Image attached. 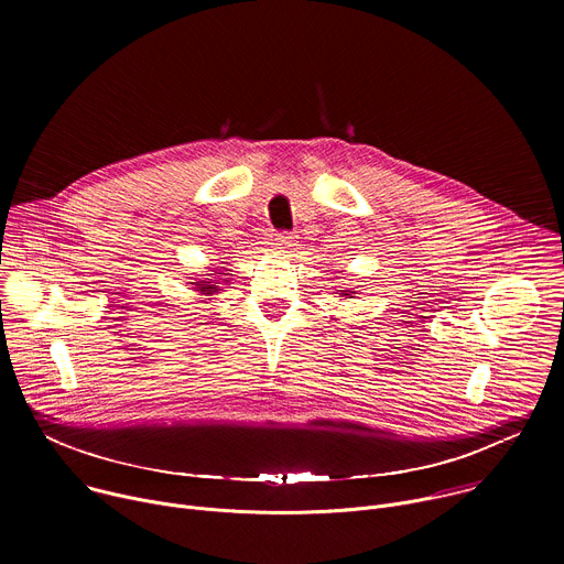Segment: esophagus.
Masks as SVG:
<instances>
[{
	"instance_id": "1",
	"label": "esophagus",
	"mask_w": 564,
	"mask_h": 564,
	"mask_svg": "<svg viewBox=\"0 0 564 564\" xmlns=\"http://www.w3.org/2000/svg\"><path fill=\"white\" fill-rule=\"evenodd\" d=\"M270 246L276 248V250H281V252H288V250L292 248V236H290V234H274V236L270 238Z\"/></svg>"
}]
</instances>
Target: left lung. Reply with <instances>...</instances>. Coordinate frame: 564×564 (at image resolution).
<instances>
[{
	"instance_id": "left-lung-1",
	"label": "left lung",
	"mask_w": 564,
	"mask_h": 564,
	"mask_svg": "<svg viewBox=\"0 0 564 564\" xmlns=\"http://www.w3.org/2000/svg\"><path fill=\"white\" fill-rule=\"evenodd\" d=\"M335 294H339V296H346V299H352V294H357L355 290H337Z\"/></svg>"
}]
</instances>
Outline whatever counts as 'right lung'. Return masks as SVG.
I'll use <instances>...</instances> for the list:
<instances>
[{
	"mask_svg": "<svg viewBox=\"0 0 564 564\" xmlns=\"http://www.w3.org/2000/svg\"><path fill=\"white\" fill-rule=\"evenodd\" d=\"M209 272L212 274H200V279L203 281H198V279H194V283H189L192 285V290L196 292V294H200V303H207L209 301V296H216L218 292H220V283H227L229 281V272L231 270H227V268H209Z\"/></svg>",
	"mask_w": 564,
	"mask_h": 564,
	"instance_id": "obj_1",
	"label": "right lung"
}]
</instances>
